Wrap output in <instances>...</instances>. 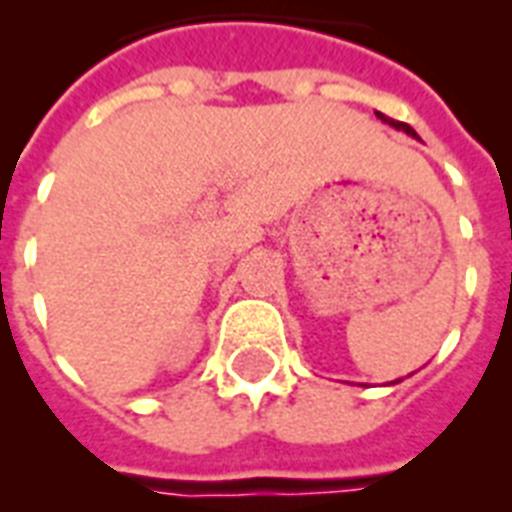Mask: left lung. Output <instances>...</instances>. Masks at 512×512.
I'll return each mask as SVG.
<instances>
[{"label":"left lung","mask_w":512,"mask_h":512,"mask_svg":"<svg viewBox=\"0 0 512 512\" xmlns=\"http://www.w3.org/2000/svg\"><path fill=\"white\" fill-rule=\"evenodd\" d=\"M382 119V122L385 124H390V127H396V130H404L406 135H412V138H417V132L412 130V127H409V124H404V122H396V119H388V116H382V114H377ZM398 382V380H396Z\"/></svg>","instance_id":"8db88e82"}]
</instances>
